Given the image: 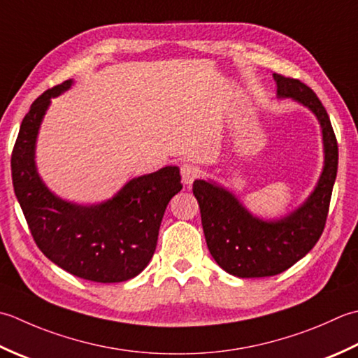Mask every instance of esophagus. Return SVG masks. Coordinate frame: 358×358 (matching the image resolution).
I'll return each instance as SVG.
<instances>
[{
  "label": "esophagus",
  "mask_w": 358,
  "mask_h": 358,
  "mask_svg": "<svg viewBox=\"0 0 358 358\" xmlns=\"http://www.w3.org/2000/svg\"><path fill=\"white\" fill-rule=\"evenodd\" d=\"M199 169L193 164H184L180 166V176L185 185H192L194 179L199 178Z\"/></svg>",
  "instance_id": "34e87169"
}]
</instances>
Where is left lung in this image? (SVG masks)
<instances>
[{
  "mask_svg": "<svg viewBox=\"0 0 358 358\" xmlns=\"http://www.w3.org/2000/svg\"><path fill=\"white\" fill-rule=\"evenodd\" d=\"M276 97L309 108L323 134L324 166L317 187L296 210L281 220L253 216L229 189L213 180H194L207 247L217 266L239 278L278 275L306 257L322 236L338 166V145L329 115L309 86L296 78L273 74Z\"/></svg>",
  "mask_w": 358,
  "mask_h": 358,
  "instance_id": "obj_1",
  "label": "left lung"
}]
</instances>
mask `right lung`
<instances>
[{"label":"right lung","instance_id":"obj_1","mask_svg":"<svg viewBox=\"0 0 358 358\" xmlns=\"http://www.w3.org/2000/svg\"><path fill=\"white\" fill-rule=\"evenodd\" d=\"M72 80L36 99L21 122L12 151V182L35 244L78 278L122 282L134 278L155 255L165 208L182 189L178 166L131 179L111 199L78 206L55 196L35 165V143L50 99L68 91Z\"/></svg>","mask_w":358,"mask_h":358}]
</instances>
